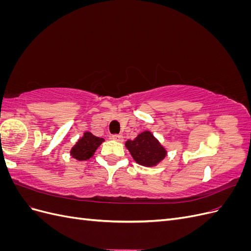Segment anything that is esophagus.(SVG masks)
Wrapping results in <instances>:
<instances>
[{
    "label": "esophagus",
    "instance_id": "1",
    "mask_svg": "<svg viewBox=\"0 0 251 251\" xmlns=\"http://www.w3.org/2000/svg\"><path fill=\"white\" fill-rule=\"evenodd\" d=\"M112 139L117 141V142H123L124 141V136L123 135H113Z\"/></svg>",
    "mask_w": 251,
    "mask_h": 251
}]
</instances>
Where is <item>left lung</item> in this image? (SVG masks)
Instances as JSON below:
<instances>
[{
  "label": "left lung",
  "mask_w": 251,
  "mask_h": 251,
  "mask_svg": "<svg viewBox=\"0 0 251 251\" xmlns=\"http://www.w3.org/2000/svg\"><path fill=\"white\" fill-rule=\"evenodd\" d=\"M126 148L136 163L153 168L168 156V150L149 130L141 132L133 140H126Z\"/></svg>",
  "instance_id": "8db88e82"
}]
</instances>
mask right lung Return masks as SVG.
I'll return each mask as SVG.
<instances>
[{
  "label": "right lung",
  "instance_id": "right-lung-1",
  "mask_svg": "<svg viewBox=\"0 0 251 251\" xmlns=\"http://www.w3.org/2000/svg\"><path fill=\"white\" fill-rule=\"evenodd\" d=\"M103 141V138L96 137L89 131L83 132V135L71 148L70 156L78 161H86L94 156L96 150Z\"/></svg>",
  "mask_w": 251,
  "mask_h": 251
}]
</instances>
